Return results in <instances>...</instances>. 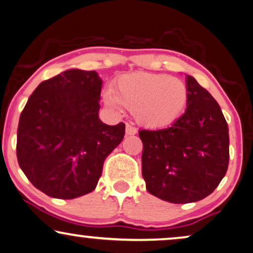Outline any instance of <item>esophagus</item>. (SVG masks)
Returning a JSON list of instances; mask_svg holds the SVG:
<instances>
[{
	"label": "esophagus",
	"mask_w": 253,
	"mask_h": 253,
	"mask_svg": "<svg viewBox=\"0 0 253 253\" xmlns=\"http://www.w3.org/2000/svg\"><path fill=\"white\" fill-rule=\"evenodd\" d=\"M136 133V128L130 124H126V134L127 135H134Z\"/></svg>",
	"instance_id": "esophagus-1"
}]
</instances>
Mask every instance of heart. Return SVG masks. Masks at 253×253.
I'll return each instance as SVG.
<instances>
[{
  "label": "heart",
  "mask_w": 253,
  "mask_h": 253,
  "mask_svg": "<svg viewBox=\"0 0 253 253\" xmlns=\"http://www.w3.org/2000/svg\"><path fill=\"white\" fill-rule=\"evenodd\" d=\"M106 105L133 111L135 120L148 128H161L174 123L188 103V87L167 75L134 72L121 76L113 89L104 92Z\"/></svg>",
  "instance_id": "1"
}]
</instances>
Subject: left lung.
Instances as JSON below:
<instances>
[{"label": "left lung", "instance_id": "1", "mask_svg": "<svg viewBox=\"0 0 253 253\" xmlns=\"http://www.w3.org/2000/svg\"><path fill=\"white\" fill-rule=\"evenodd\" d=\"M187 110L167 128L142 129V176L154 196L184 204L209 196L229 166V128L219 105L187 76Z\"/></svg>", "mask_w": 253, "mask_h": 253}]
</instances>
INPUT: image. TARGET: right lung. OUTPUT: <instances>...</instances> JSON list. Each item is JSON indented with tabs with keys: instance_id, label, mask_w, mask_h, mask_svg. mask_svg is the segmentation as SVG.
<instances>
[{
	"instance_id": "add662e5",
	"label": "right lung",
	"mask_w": 253,
	"mask_h": 253,
	"mask_svg": "<svg viewBox=\"0 0 253 253\" xmlns=\"http://www.w3.org/2000/svg\"><path fill=\"white\" fill-rule=\"evenodd\" d=\"M103 81L72 69L42 82L28 99L17 128L18 165L47 196L72 200L97 187L105 159L123 141L125 124H103Z\"/></svg>"
}]
</instances>
